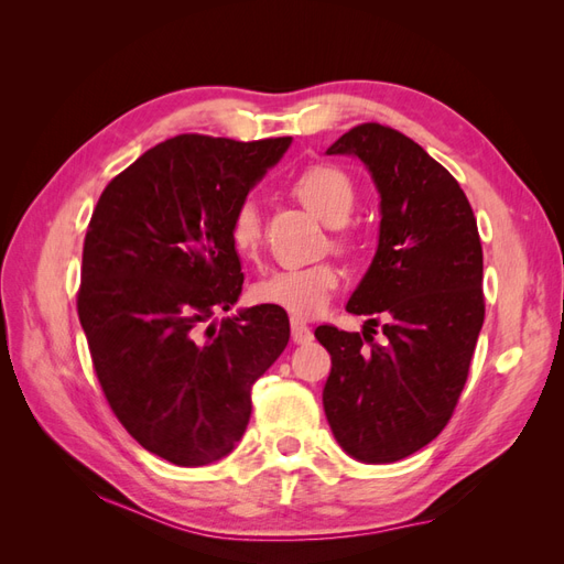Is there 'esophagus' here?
Returning <instances> with one entry per match:
<instances>
[{"label":"esophagus","mask_w":564,"mask_h":564,"mask_svg":"<svg viewBox=\"0 0 564 564\" xmlns=\"http://www.w3.org/2000/svg\"><path fill=\"white\" fill-rule=\"evenodd\" d=\"M292 338L296 340V344H311L313 332H311V327L303 319L292 317Z\"/></svg>","instance_id":"esophagus-1"}]
</instances>
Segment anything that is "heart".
<instances>
[{"label": "heart", "mask_w": 564, "mask_h": 564, "mask_svg": "<svg viewBox=\"0 0 564 564\" xmlns=\"http://www.w3.org/2000/svg\"><path fill=\"white\" fill-rule=\"evenodd\" d=\"M296 197L327 226H344L350 218L357 193L352 178L344 169L317 164L305 169L294 181ZM228 237L232 249L242 259L253 261L263 245V220L256 202L245 199L230 216ZM334 245L344 251L355 247L350 235H336ZM340 272L334 263H315L303 268H284L265 275L251 286V299L261 305H272L294 317H315L327 311L329 301L338 292Z\"/></svg>", "instance_id": "obj_1"}]
</instances>
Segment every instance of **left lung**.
I'll return each mask as SVG.
<instances>
[{
    "label": "left lung",
    "mask_w": 564,
    "mask_h": 564,
    "mask_svg": "<svg viewBox=\"0 0 564 564\" xmlns=\"http://www.w3.org/2000/svg\"><path fill=\"white\" fill-rule=\"evenodd\" d=\"M327 152L367 164L381 232L346 305L369 315L365 332L315 329L332 355L324 414L350 456L392 464L442 433L466 386L485 322L480 232L458 181L398 129L357 124ZM381 321L387 338L377 345L370 329Z\"/></svg>",
    "instance_id": "left-lung-1"
}]
</instances>
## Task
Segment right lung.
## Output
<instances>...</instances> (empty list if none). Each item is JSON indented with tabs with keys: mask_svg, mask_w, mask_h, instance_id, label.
Masks as SVG:
<instances>
[{
	"mask_svg": "<svg viewBox=\"0 0 564 564\" xmlns=\"http://www.w3.org/2000/svg\"><path fill=\"white\" fill-rule=\"evenodd\" d=\"M289 143L174 135L117 174L91 214L77 315L94 371L119 423L169 464L230 454L253 383L289 344L272 305L207 324L245 284L230 216Z\"/></svg>",
	"mask_w": 564,
	"mask_h": 564,
	"instance_id": "add662e5",
	"label": "right lung"
}]
</instances>
